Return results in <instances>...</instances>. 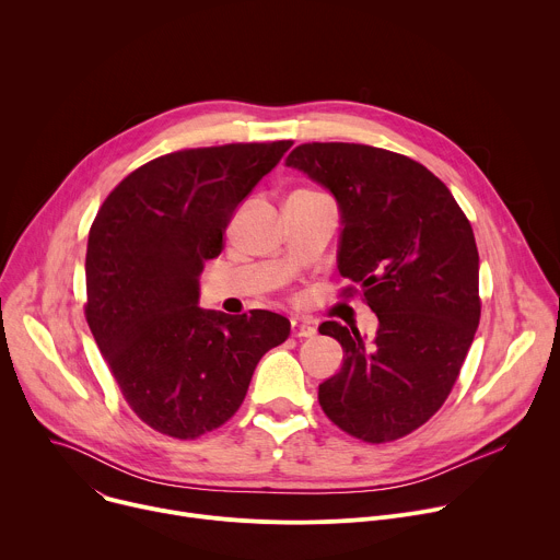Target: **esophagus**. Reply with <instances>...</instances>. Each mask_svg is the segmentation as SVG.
<instances>
[{"instance_id": "1", "label": "esophagus", "mask_w": 560, "mask_h": 560, "mask_svg": "<svg viewBox=\"0 0 560 560\" xmlns=\"http://www.w3.org/2000/svg\"><path fill=\"white\" fill-rule=\"evenodd\" d=\"M290 330H292V337H314L316 335V330H314V326L310 324V322H305V318H292V324H290Z\"/></svg>"}]
</instances>
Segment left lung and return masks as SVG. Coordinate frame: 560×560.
Listing matches in <instances>:
<instances>
[{"label": "left lung", "mask_w": 560, "mask_h": 560, "mask_svg": "<svg viewBox=\"0 0 560 560\" xmlns=\"http://www.w3.org/2000/svg\"><path fill=\"white\" fill-rule=\"evenodd\" d=\"M285 166L339 206L337 268L378 318L374 337L318 326L343 348L318 404L368 443L423 425L447 398L481 318L474 232L447 186L404 154L361 143H301Z\"/></svg>", "instance_id": "8db88e82"}]
</instances>
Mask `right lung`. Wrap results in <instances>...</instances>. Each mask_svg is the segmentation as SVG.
I'll return each mask as SVG.
<instances>
[{
	"label": "right lung",
	"instance_id": "obj_1",
	"mask_svg": "<svg viewBox=\"0 0 560 560\" xmlns=\"http://www.w3.org/2000/svg\"><path fill=\"white\" fill-rule=\"evenodd\" d=\"M292 141L228 143L156 156L104 201L89 232L86 322L132 412L195 439L244 404L259 359L290 335L268 310L199 307L203 261L236 208Z\"/></svg>",
	"mask_w": 560,
	"mask_h": 560
}]
</instances>
